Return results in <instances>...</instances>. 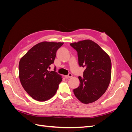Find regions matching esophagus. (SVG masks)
<instances>
[{"label": "esophagus", "mask_w": 132, "mask_h": 132, "mask_svg": "<svg viewBox=\"0 0 132 132\" xmlns=\"http://www.w3.org/2000/svg\"><path fill=\"white\" fill-rule=\"evenodd\" d=\"M73 77V75H72V74L70 73H69L68 75H65V77L66 78H71V77Z\"/></svg>", "instance_id": "obj_1"}]
</instances>
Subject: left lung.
<instances>
[{"mask_svg":"<svg viewBox=\"0 0 132 132\" xmlns=\"http://www.w3.org/2000/svg\"><path fill=\"white\" fill-rule=\"evenodd\" d=\"M78 52L80 67L85 68L79 77L80 85L73 90L77 98L83 103L93 102L104 94L111 78V59L97 43L90 39L71 43Z\"/></svg>","mask_w":132,"mask_h":132,"instance_id":"1","label":"left lung"}]
</instances>
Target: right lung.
Returning <instances> with one entry per match:
<instances>
[{
	"label": "right lung",
	"instance_id": "right-lung-1",
	"mask_svg": "<svg viewBox=\"0 0 132 132\" xmlns=\"http://www.w3.org/2000/svg\"><path fill=\"white\" fill-rule=\"evenodd\" d=\"M63 42H42L34 46L19 62V78L23 89L31 97L45 101L56 93L62 76L48 71L57 50Z\"/></svg>",
	"mask_w": 132,
	"mask_h": 132
}]
</instances>
